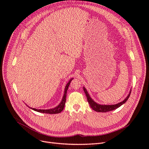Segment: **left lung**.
I'll return each instance as SVG.
<instances>
[{"mask_svg": "<svg viewBox=\"0 0 149 149\" xmlns=\"http://www.w3.org/2000/svg\"><path fill=\"white\" fill-rule=\"evenodd\" d=\"M83 89H84L85 94H86V95L87 96V101H88V103L90 105L91 108L92 109H93L94 110H95V111L102 112V113H105V112L113 111V110L120 107L121 105H122L123 104H124L127 101V100L129 99V98L130 95V94H131V91H130L129 94L128 95V96L126 97V98L124 100H123L122 102H119L117 104H115V105H100V104H97L95 102H94L92 100V98L89 95V94H88V92H87V91L86 88L84 87Z\"/></svg>", "mask_w": 149, "mask_h": 149, "instance_id": "obj_1", "label": "left lung"}]
</instances>
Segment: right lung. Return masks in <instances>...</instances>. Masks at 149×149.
Listing matches in <instances>:
<instances>
[{"instance_id":"1","label":"right lung","mask_w":149,"mask_h":149,"mask_svg":"<svg viewBox=\"0 0 149 149\" xmlns=\"http://www.w3.org/2000/svg\"><path fill=\"white\" fill-rule=\"evenodd\" d=\"M72 79V78L70 80V81L68 82V83L67 84V86L65 87V93H64V95H63V98H62V100L61 101V102L60 103L59 105H58L56 107L54 108V109H49V110H39V109H33V108H31V109L36 111H38V112H39V113H46V114H57V113H61L63 108H64L65 107V102H66V97H67V90L68 89V87L70 86V84L71 83V80Z\"/></svg>"}]
</instances>
